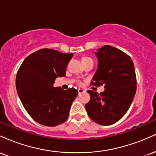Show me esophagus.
I'll return each instance as SVG.
<instances>
[{"label": "esophagus", "instance_id": "esophagus-1", "mask_svg": "<svg viewBox=\"0 0 156 156\" xmlns=\"http://www.w3.org/2000/svg\"><path fill=\"white\" fill-rule=\"evenodd\" d=\"M78 95H80V94L83 93L84 92H85V91H84L83 89H78Z\"/></svg>", "mask_w": 156, "mask_h": 156}]
</instances>
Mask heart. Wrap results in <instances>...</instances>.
<instances>
[{
	"mask_svg": "<svg viewBox=\"0 0 156 156\" xmlns=\"http://www.w3.org/2000/svg\"><path fill=\"white\" fill-rule=\"evenodd\" d=\"M88 59H91V58H89V57H87V56H85V57H83V58H82V61H85V60H88ZM78 83L79 84H80V82H78Z\"/></svg>",
	"mask_w": 156,
	"mask_h": 156,
	"instance_id": "obj_1",
	"label": "heart"
}]
</instances>
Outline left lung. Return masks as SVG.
I'll return each mask as SVG.
<instances>
[{
    "label": "left lung",
    "mask_w": 156,
    "mask_h": 156,
    "mask_svg": "<svg viewBox=\"0 0 156 156\" xmlns=\"http://www.w3.org/2000/svg\"><path fill=\"white\" fill-rule=\"evenodd\" d=\"M95 54L98 67L91 85L104 86L98 94L87 91L90 101L85 105L91 119L101 125L119 121L128 112L136 91V76L130 57L118 48L104 45Z\"/></svg>",
    "instance_id": "1"
}]
</instances>
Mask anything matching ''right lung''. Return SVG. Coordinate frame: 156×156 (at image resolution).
<instances>
[{
	"instance_id": "add662e5",
	"label": "right lung",
	"mask_w": 156,
	"mask_h": 156,
	"mask_svg": "<svg viewBox=\"0 0 156 156\" xmlns=\"http://www.w3.org/2000/svg\"><path fill=\"white\" fill-rule=\"evenodd\" d=\"M73 53L44 49L31 53L23 61L16 76V88L26 112L37 122L54 127L69 117L78 95L74 88L63 90L53 87L55 78L65 76Z\"/></svg>"
}]
</instances>
